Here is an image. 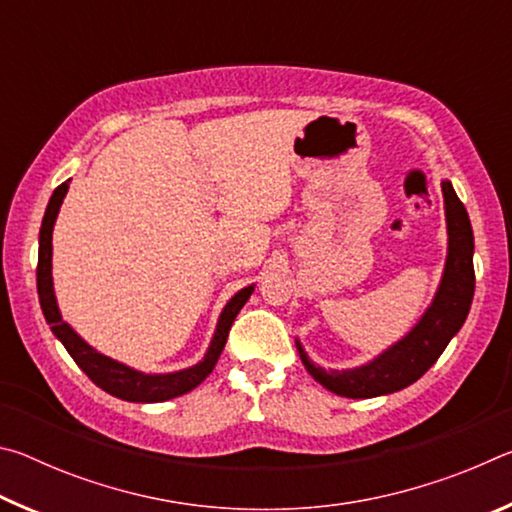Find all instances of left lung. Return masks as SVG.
I'll list each match as a JSON object with an SVG mask.
<instances>
[{
    "label": "left lung",
    "instance_id": "8db88e82",
    "mask_svg": "<svg viewBox=\"0 0 512 512\" xmlns=\"http://www.w3.org/2000/svg\"><path fill=\"white\" fill-rule=\"evenodd\" d=\"M445 221H447V259L443 277L431 305L424 309L418 323L391 348L379 352L375 359L345 370H325L309 359L296 339L302 366L320 386L341 397L368 400L411 386L427 372L447 343L454 339L470 314L474 298V235L465 205L458 201L449 180H443Z\"/></svg>",
    "mask_w": 512,
    "mask_h": 512
}]
</instances>
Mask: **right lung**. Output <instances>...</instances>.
Wrapping results in <instances>:
<instances>
[{"mask_svg":"<svg viewBox=\"0 0 512 512\" xmlns=\"http://www.w3.org/2000/svg\"><path fill=\"white\" fill-rule=\"evenodd\" d=\"M67 189L69 180H65V183L56 187L54 194H51L38 239V298L51 332H54L56 339L65 345V350L69 352V357L76 361V366H79L99 388L119 397V400L151 404L167 402L173 400V397L194 391V388L201 384V381H205V377L214 370L216 361H219L225 348V341H228L230 327L235 323L239 309L248 302L250 293L255 291V284H248V287L237 291L235 296L228 300V305L223 307L219 320H216L214 336L210 345H207L205 357L194 363V366L176 372H142L126 366V363H121L117 359L106 357L103 352L94 350L88 341H83L81 336L74 332V327L69 325L67 320H63V314H60L56 302L54 277H51V235H54V225Z\"/></svg>","mask_w":512,"mask_h":512,"instance_id":"right-lung-1","label":"right lung"}]
</instances>
